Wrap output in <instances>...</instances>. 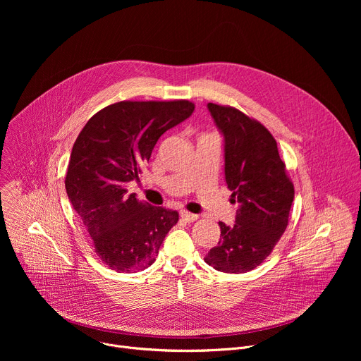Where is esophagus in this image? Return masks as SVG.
<instances>
[{
  "label": "esophagus",
  "mask_w": 361,
  "mask_h": 361,
  "mask_svg": "<svg viewBox=\"0 0 361 361\" xmlns=\"http://www.w3.org/2000/svg\"><path fill=\"white\" fill-rule=\"evenodd\" d=\"M180 216H181V219L184 221H188V223H192V221H195L198 219L197 214H192V213H188V212H181Z\"/></svg>",
  "instance_id": "34e87169"
}]
</instances>
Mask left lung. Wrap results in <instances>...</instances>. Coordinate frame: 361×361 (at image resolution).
Masks as SVG:
<instances>
[{
  "instance_id": "1",
  "label": "left lung",
  "mask_w": 361,
  "mask_h": 361,
  "mask_svg": "<svg viewBox=\"0 0 361 361\" xmlns=\"http://www.w3.org/2000/svg\"><path fill=\"white\" fill-rule=\"evenodd\" d=\"M207 107L224 137L226 183L240 207L235 224L219 223L220 241L204 262L223 273H247L267 259L286 231L294 185L262 123L230 106Z\"/></svg>"
}]
</instances>
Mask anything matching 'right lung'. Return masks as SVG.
Listing matches in <instances>:
<instances>
[{
	"instance_id": "obj_1",
	"label": "right lung",
	"mask_w": 361,
	"mask_h": 361,
	"mask_svg": "<svg viewBox=\"0 0 361 361\" xmlns=\"http://www.w3.org/2000/svg\"><path fill=\"white\" fill-rule=\"evenodd\" d=\"M194 104L174 101H120L94 114L78 134L66 176L67 195L99 260L118 273L149 267L178 213L128 194L154 145L187 120Z\"/></svg>"
}]
</instances>
